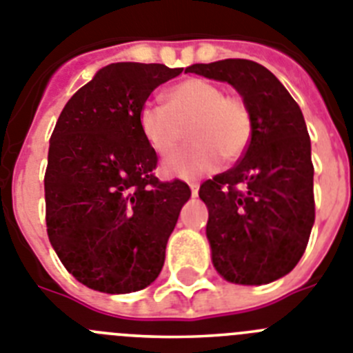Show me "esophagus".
<instances>
[{
  "instance_id": "1",
  "label": "esophagus",
  "mask_w": 353,
  "mask_h": 353,
  "mask_svg": "<svg viewBox=\"0 0 353 353\" xmlns=\"http://www.w3.org/2000/svg\"><path fill=\"white\" fill-rule=\"evenodd\" d=\"M190 190H192V197L199 195V183H190Z\"/></svg>"
}]
</instances>
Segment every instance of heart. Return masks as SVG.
<instances>
[{
  "label": "heart",
  "mask_w": 353,
  "mask_h": 353,
  "mask_svg": "<svg viewBox=\"0 0 353 353\" xmlns=\"http://www.w3.org/2000/svg\"><path fill=\"white\" fill-rule=\"evenodd\" d=\"M165 106L143 104L139 112L142 137L152 151L168 156L185 137L192 145L181 149L163 163L168 177L194 179L240 159L249 149L254 119L249 103L240 94H228L206 78L183 79L165 92Z\"/></svg>",
  "instance_id": "b5f03b06"
}]
</instances>
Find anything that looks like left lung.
Wrapping results in <instances>:
<instances>
[{"mask_svg": "<svg viewBox=\"0 0 353 353\" xmlns=\"http://www.w3.org/2000/svg\"><path fill=\"white\" fill-rule=\"evenodd\" d=\"M228 81L252 110L254 134L236 165L204 181L214 268L236 284H268L295 268L314 223L311 140L304 115L261 63L228 58L186 69Z\"/></svg>", "mask_w": 353, "mask_h": 353, "instance_id": "left-lung-1", "label": "left lung"}]
</instances>
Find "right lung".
Returning <instances> with one entry per match:
<instances>
[{"label":"right lung","instance_id":"obj_1","mask_svg":"<svg viewBox=\"0 0 353 353\" xmlns=\"http://www.w3.org/2000/svg\"><path fill=\"white\" fill-rule=\"evenodd\" d=\"M183 69L110 63L63 106L49 139L46 225L62 265L103 293L143 290L159 275L165 247L192 192L154 176L158 156L139 112Z\"/></svg>","mask_w":353,"mask_h":353}]
</instances>
